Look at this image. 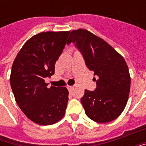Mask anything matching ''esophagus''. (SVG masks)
Segmentation results:
<instances>
[{"instance_id":"obj_1","label":"esophagus","mask_w":146,"mask_h":146,"mask_svg":"<svg viewBox=\"0 0 146 146\" xmlns=\"http://www.w3.org/2000/svg\"><path fill=\"white\" fill-rule=\"evenodd\" d=\"M67 88H68V90L70 92V91H72V90H73V86H67Z\"/></svg>"}]
</instances>
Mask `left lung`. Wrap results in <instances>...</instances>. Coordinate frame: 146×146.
<instances>
[{
	"label": "left lung",
	"instance_id": "8db88e82",
	"mask_svg": "<svg viewBox=\"0 0 146 146\" xmlns=\"http://www.w3.org/2000/svg\"><path fill=\"white\" fill-rule=\"evenodd\" d=\"M71 42L82 53L86 66L98 76L94 92L85 90L81 98L85 113L100 123L116 119L128 100L131 76L122 55L103 39L87 30H73L67 44Z\"/></svg>",
	"mask_w": 146,
	"mask_h": 146
}]
</instances>
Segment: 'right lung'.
Listing matches in <instances>:
<instances>
[{
    "label": "right lung",
    "instance_id": "obj_1",
    "mask_svg": "<svg viewBox=\"0 0 146 146\" xmlns=\"http://www.w3.org/2000/svg\"><path fill=\"white\" fill-rule=\"evenodd\" d=\"M70 31L42 32L27 40L15 58L10 84L15 99L24 114L40 125H51L66 113L69 92L44 81L54 73Z\"/></svg>",
    "mask_w": 146,
    "mask_h": 146
}]
</instances>
